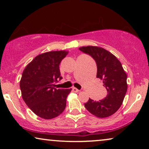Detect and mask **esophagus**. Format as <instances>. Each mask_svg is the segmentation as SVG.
Segmentation results:
<instances>
[{
    "label": "esophagus",
    "instance_id": "obj_1",
    "mask_svg": "<svg viewBox=\"0 0 149 149\" xmlns=\"http://www.w3.org/2000/svg\"><path fill=\"white\" fill-rule=\"evenodd\" d=\"M72 91H73V92H74V93H78V92H79V90L76 88H73Z\"/></svg>",
    "mask_w": 149,
    "mask_h": 149
}]
</instances>
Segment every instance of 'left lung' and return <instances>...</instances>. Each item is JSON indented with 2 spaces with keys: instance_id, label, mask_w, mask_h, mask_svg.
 <instances>
[{
  "instance_id": "1",
  "label": "left lung",
  "mask_w": 149,
  "mask_h": 149,
  "mask_svg": "<svg viewBox=\"0 0 149 149\" xmlns=\"http://www.w3.org/2000/svg\"><path fill=\"white\" fill-rule=\"evenodd\" d=\"M79 51L89 54L96 61L97 66L96 77L103 82L107 95L99 101L89 98L84 106L88 111L99 118L114 114L120 107L126 94L127 75L121 63L113 54L102 48L82 47Z\"/></svg>"
}]
</instances>
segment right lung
<instances>
[{"label":"right lung","instance_id":"obj_1","mask_svg":"<svg viewBox=\"0 0 149 149\" xmlns=\"http://www.w3.org/2000/svg\"><path fill=\"white\" fill-rule=\"evenodd\" d=\"M68 51H51L39 54L24 69L20 89L24 102L36 115L51 119L62 113L70 89H56L61 79L59 64Z\"/></svg>","mask_w":149,"mask_h":149}]
</instances>
